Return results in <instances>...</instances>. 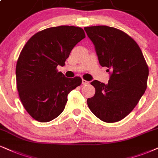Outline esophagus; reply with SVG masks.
I'll return each mask as SVG.
<instances>
[{
	"mask_svg": "<svg viewBox=\"0 0 158 158\" xmlns=\"http://www.w3.org/2000/svg\"><path fill=\"white\" fill-rule=\"evenodd\" d=\"M89 81H86L85 79H82V85H88Z\"/></svg>",
	"mask_w": 158,
	"mask_h": 158,
	"instance_id": "esophagus-1",
	"label": "esophagus"
}]
</instances>
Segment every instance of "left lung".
Here are the masks:
<instances>
[{"label": "left lung", "instance_id": "left-lung-1", "mask_svg": "<svg viewBox=\"0 0 158 158\" xmlns=\"http://www.w3.org/2000/svg\"><path fill=\"white\" fill-rule=\"evenodd\" d=\"M95 46L100 65L110 73L108 84L94 80L90 111L106 123L118 122L135 107L147 89L149 69L140 47L120 30L105 25L85 27Z\"/></svg>", "mask_w": 158, "mask_h": 158}]
</instances>
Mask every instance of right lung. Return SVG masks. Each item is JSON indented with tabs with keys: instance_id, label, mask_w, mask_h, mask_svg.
<instances>
[{
	"instance_id": "right-lung-1",
	"label": "right lung",
	"mask_w": 158,
	"mask_h": 158,
	"mask_svg": "<svg viewBox=\"0 0 158 158\" xmlns=\"http://www.w3.org/2000/svg\"><path fill=\"white\" fill-rule=\"evenodd\" d=\"M85 38L83 29L62 25L38 32L23 47L16 66L19 98L35 120L47 123L64 110L68 95L81 84L80 77L67 78L63 66L73 48Z\"/></svg>"
}]
</instances>
